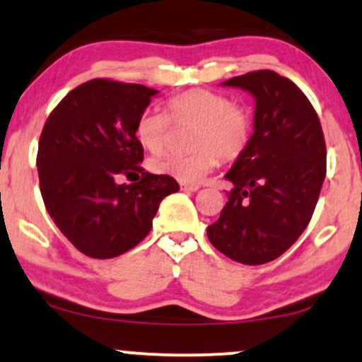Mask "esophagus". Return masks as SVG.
<instances>
[{"label":"esophagus","mask_w":362,"mask_h":362,"mask_svg":"<svg viewBox=\"0 0 362 362\" xmlns=\"http://www.w3.org/2000/svg\"><path fill=\"white\" fill-rule=\"evenodd\" d=\"M181 189L188 191V193H194V191L199 189L198 185H189V182H181Z\"/></svg>","instance_id":"obj_1"}]
</instances>
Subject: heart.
Listing matches in <instances>:
<instances>
[{
    "label": "heart",
    "mask_w": 362,
    "mask_h": 362,
    "mask_svg": "<svg viewBox=\"0 0 362 362\" xmlns=\"http://www.w3.org/2000/svg\"><path fill=\"white\" fill-rule=\"evenodd\" d=\"M171 122L193 127L188 156L168 154L152 160V169L181 182L198 185L215 169L218 157L235 160L252 135V118L244 106L232 105L227 96L210 89H189L168 103V115L146 110L135 123V137L144 148L159 154L165 147Z\"/></svg>",
    "instance_id": "1"
}]
</instances>
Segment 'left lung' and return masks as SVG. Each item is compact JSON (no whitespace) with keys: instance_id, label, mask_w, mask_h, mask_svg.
I'll list each match as a JSON object with an SVG mask.
<instances>
[{"instance_id":"1","label":"left lung","mask_w":362,"mask_h":362,"mask_svg":"<svg viewBox=\"0 0 362 362\" xmlns=\"http://www.w3.org/2000/svg\"><path fill=\"white\" fill-rule=\"evenodd\" d=\"M256 101L254 134L225 180L233 185L206 235L242 264L274 261L298 240L325 180V140L308 98L274 71H254L222 83Z\"/></svg>"}]
</instances>
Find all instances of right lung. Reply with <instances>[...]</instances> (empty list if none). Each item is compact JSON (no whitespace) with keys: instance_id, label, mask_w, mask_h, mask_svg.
I'll return each instance as SVG.
<instances>
[{"instance_id":"1","label":"right lung","mask_w":362,"mask_h":362,"mask_svg":"<svg viewBox=\"0 0 362 362\" xmlns=\"http://www.w3.org/2000/svg\"><path fill=\"white\" fill-rule=\"evenodd\" d=\"M157 93L91 79L67 93L47 118L37 154L42 198L59 230L89 257L134 249L151 232L160 202L180 191L174 177L140 165L135 123ZM122 173H140L141 181L118 185Z\"/></svg>"}]
</instances>
